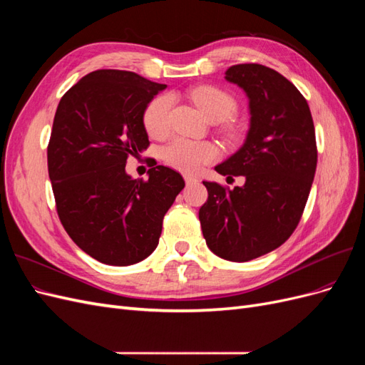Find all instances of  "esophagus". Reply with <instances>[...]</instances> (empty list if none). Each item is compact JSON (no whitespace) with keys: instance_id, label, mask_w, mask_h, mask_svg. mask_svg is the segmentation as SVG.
I'll return each instance as SVG.
<instances>
[{"instance_id":"34e87169","label":"esophagus","mask_w":365,"mask_h":365,"mask_svg":"<svg viewBox=\"0 0 365 365\" xmlns=\"http://www.w3.org/2000/svg\"><path fill=\"white\" fill-rule=\"evenodd\" d=\"M184 180H185V184H187V185L197 182V180L195 178V176H192V175H184Z\"/></svg>"}]
</instances>
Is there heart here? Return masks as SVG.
<instances>
[{
	"label": "heart",
	"instance_id": "b5f03b06",
	"mask_svg": "<svg viewBox=\"0 0 365 365\" xmlns=\"http://www.w3.org/2000/svg\"><path fill=\"white\" fill-rule=\"evenodd\" d=\"M193 102L201 109L202 114L213 123L227 121L237 111L236 98L230 93L217 86H200L192 93ZM173 106V97L170 94H161L148 103L143 123L152 138H164L170 130V111ZM217 157V149L202 141H190L184 138L173 140L163 150V158L173 169L185 173H195L204 164L212 163Z\"/></svg>",
	"mask_w": 365,
	"mask_h": 365
}]
</instances>
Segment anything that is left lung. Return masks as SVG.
Wrapping results in <instances>:
<instances>
[{"instance_id":"left-lung-1","label":"left lung","mask_w":365,"mask_h":365,"mask_svg":"<svg viewBox=\"0 0 365 365\" xmlns=\"http://www.w3.org/2000/svg\"><path fill=\"white\" fill-rule=\"evenodd\" d=\"M250 101V129L240 149L215 170L244 176L233 190L204 181L208 200L200 208L207 247L231 262L267 254L294 233L317 169L315 128L302 93L286 77L260 63L225 71Z\"/></svg>"}]
</instances>
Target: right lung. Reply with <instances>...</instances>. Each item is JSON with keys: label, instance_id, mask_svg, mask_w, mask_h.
I'll use <instances>...</instances> for the list:
<instances>
[{"label": "right lung", "instance_id": "add662e5", "mask_svg": "<svg viewBox=\"0 0 365 365\" xmlns=\"http://www.w3.org/2000/svg\"><path fill=\"white\" fill-rule=\"evenodd\" d=\"M165 85L123 70H97L63 94L47 149L48 176L61 222L82 251L128 267L157 248L163 217L184 189L165 165L149 178L126 173L129 155L149 146L143 114Z\"/></svg>", "mask_w": 365, "mask_h": 365}]
</instances>
